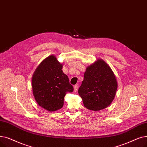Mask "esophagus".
Instances as JSON below:
<instances>
[{
  "label": "esophagus",
  "instance_id": "34e87169",
  "mask_svg": "<svg viewBox=\"0 0 147 147\" xmlns=\"http://www.w3.org/2000/svg\"><path fill=\"white\" fill-rule=\"evenodd\" d=\"M78 85L76 84V85H75L74 86V91L75 92L77 91H78Z\"/></svg>",
  "mask_w": 147,
  "mask_h": 147
}]
</instances>
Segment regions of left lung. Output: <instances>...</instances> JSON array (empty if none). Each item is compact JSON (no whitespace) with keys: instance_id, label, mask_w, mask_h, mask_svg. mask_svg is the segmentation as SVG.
I'll return each instance as SVG.
<instances>
[{"instance_id":"obj_1","label":"left lung","mask_w":147,"mask_h":147,"mask_svg":"<svg viewBox=\"0 0 147 147\" xmlns=\"http://www.w3.org/2000/svg\"><path fill=\"white\" fill-rule=\"evenodd\" d=\"M117 88L112 69L105 61L98 59L86 68L78 92L86 109L98 111L111 105Z\"/></svg>"}]
</instances>
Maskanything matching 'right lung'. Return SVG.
I'll return each instance as SVG.
<instances>
[{"instance_id":"1","label":"right lung","mask_w":147,"mask_h":147,"mask_svg":"<svg viewBox=\"0 0 147 147\" xmlns=\"http://www.w3.org/2000/svg\"><path fill=\"white\" fill-rule=\"evenodd\" d=\"M62 66L55 56L50 55L38 66L32 79L37 104L50 112L61 109L66 93L73 91L68 76L62 71Z\"/></svg>"}]
</instances>
